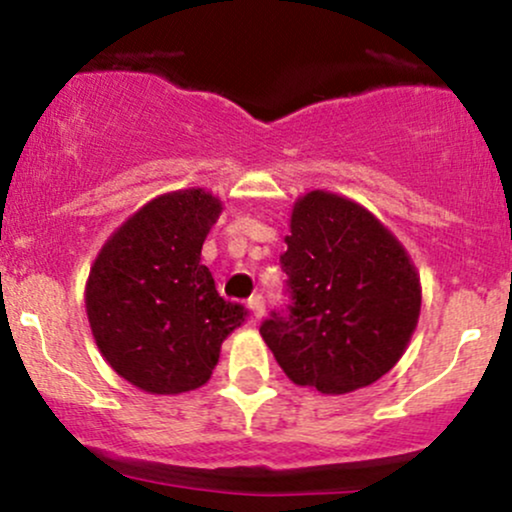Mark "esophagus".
I'll return each instance as SVG.
<instances>
[{"label":"esophagus","instance_id":"esophagus-1","mask_svg":"<svg viewBox=\"0 0 512 512\" xmlns=\"http://www.w3.org/2000/svg\"><path fill=\"white\" fill-rule=\"evenodd\" d=\"M247 308L252 311V318L260 320L262 316H265V296H262V294L250 296V299H247Z\"/></svg>","mask_w":512,"mask_h":512}]
</instances>
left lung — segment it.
Segmentation results:
<instances>
[{"label":"left lung","mask_w":512,"mask_h":512,"mask_svg":"<svg viewBox=\"0 0 512 512\" xmlns=\"http://www.w3.org/2000/svg\"><path fill=\"white\" fill-rule=\"evenodd\" d=\"M279 262L289 306L260 333L294 384L350 393L401 359L418 325L420 277L364 206L320 189L301 196Z\"/></svg>","instance_id":"obj_1"}]
</instances>
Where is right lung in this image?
<instances>
[{
	"label": "right lung",
	"instance_id": "right-lung-1",
	"mask_svg": "<svg viewBox=\"0 0 512 512\" xmlns=\"http://www.w3.org/2000/svg\"><path fill=\"white\" fill-rule=\"evenodd\" d=\"M221 201L204 189L162 194L106 240L89 269L87 318L116 374L148 393L194 391L211 379L223 340L247 311L216 291L201 245Z\"/></svg>",
	"mask_w": 512,
	"mask_h": 512
}]
</instances>
